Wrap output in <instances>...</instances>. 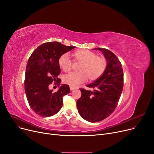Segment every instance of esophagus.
<instances>
[{"instance_id": "1", "label": "esophagus", "mask_w": 154, "mask_h": 154, "mask_svg": "<svg viewBox=\"0 0 154 154\" xmlns=\"http://www.w3.org/2000/svg\"><path fill=\"white\" fill-rule=\"evenodd\" d=\"M70 91H74V89H75V87H72V86H70Z\"/></svg>"}]
</instances>
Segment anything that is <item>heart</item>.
I'll return each instance as SVG.
<instances>
[{
    "instance_id": "1",
    "label": "heart",
    "mask_w": 154,
    "mask_h": 154,
    "mask_svg": "<svg viewBox=\"0 0 154 154\" xmlns=\"http://www.w3.org/2000/svg\"><path fill=\"white\" fill-rule=\"evenodd\" d=\"M74 62L80 63L77 68L78 72H73L63 77V82L72 87L84 82L88 79L89 81L98 79L106 70L107 62L102 56L88 50H79L72 54ZM58 63L64 72L72 69V60L69 53L62 54L59 58Z\"/></svg>"
}]
</instances>
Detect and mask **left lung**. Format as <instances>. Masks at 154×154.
<instances>
[{
	"label": "left lung",
	"mask_w": 154,
	"mask_h": 154,
	"mask_svg": "<svg viewBox=\"0 0 154 154\" xmlns=\"http://www.w3.org/2000/svg\"><path fill=\"white\" fill-rule=\"evenodd\" d=\"M102 52L107 65L103 74L87 87L94 92L80 88L82 95L77 101L79 114L84 119L97 122L105 119L115 110L124 87L122 64L116 55L107 48H95Z\"/></svg>",
	"instance_id": "1"
}]
</instances>
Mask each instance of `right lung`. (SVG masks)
Masks as SVG:
<instances>
[{"label":"right lung","instance_id":"right-lung-1","mask_svg":"<svg viewBox=\"0 0 154 154\" xmlns=\"http://www.w3.org/2000/svg\"><path fill=\"white\" fill-rule=\"evenodd\" d=\"M75 47L66 46L57 42H46L38 46L28 60L26 70L25 92L30 108L42 117H51L62 108L63 97L70 92L69 86L62 84L52 92L48 85L53 82L60 85L58 78L60 68L59 57Z\"/></svg>","mask_w":154,"mask_h":154}]
</instances>
